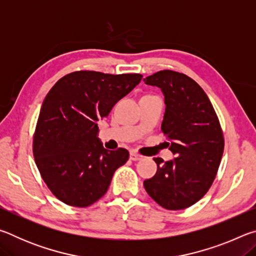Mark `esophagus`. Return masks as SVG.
Listing matches in <instances>:
<instances>
[{
  "label": "esophagus",
  "mask_w": 256,
  "mask_h": 256,
  "mask_svg": "<svg viewBox=\"0 0 256 256\" xmlns=\"http://www.w3.org/2000/svg\"><path fill=\"white\" fill-rule=\"evenodd\" d=\"M130 159L133 160V162H138V160L144 159V156L136 154V152H131L130 154Z\"/></svg>",
  "instance_id": "34e87169"
}]
</instances>
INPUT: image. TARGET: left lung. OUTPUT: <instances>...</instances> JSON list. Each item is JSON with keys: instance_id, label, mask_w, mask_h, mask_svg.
<instances>
[{"instance_id": "left-lung-1", "label": "left lung", "mask_w": 256, "mask_h": 256, "mask_svg": "<svg viewBox=\"0 0 256 256\" xmlns=\"http://www.w3.org/2000/svg\"><path fill=\"white\" fill-rule=\"evenodd\" d=\"M144 80L164 92L162 132L176 156L170 162L154 159L157 172L144 180V188L160 206L183 210L204 196L214 183L224 148L222 130L204 90L190 76L164 70Z\"/></svg>"}]
</instances>
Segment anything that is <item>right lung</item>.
Instances as JSON below:
<instances>
[{
	"mask_svg": "<svg viewBox=\"0 0 256 256\" xmlns=\"http://www.w3.org/2000/svg\"><path fill=\"white\" fill-rule=\"evenodd\" d=\"M142 74L76 71L56 82L42 102L32 151L42 178L68 206L86 208L105 196L115 170L128 160L124 148L106 150L98 120L140 84Z\"/></svg>",
	"mask_w": 256,
	"mask_h": 256,
	"instance_id": "add662e5",
	"label": "right lung"
}]
</instances>
